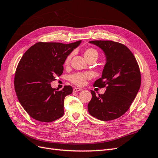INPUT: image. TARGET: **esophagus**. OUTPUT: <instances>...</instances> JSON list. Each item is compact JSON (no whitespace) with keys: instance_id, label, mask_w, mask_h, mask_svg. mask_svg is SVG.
<instances>
[{"instance_id":"1","label":"esophagus","mask_w":158,"mask_h":158,"mask_svg":"<svg viewBox=\"0 0 158 158\" xmlns=\"http://www.w3.org/2000/svg\"><path fill=\"white\" fill-rule=\"evenodd\" d=\"M81 90H82L81 88H74L73 89V92H74V93H76V92H79V91H81Z\"/></svg>"}]
</instances>
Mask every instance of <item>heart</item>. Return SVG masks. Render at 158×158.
<instances>
[{"label":"heart","mask_w":158,"mask_h":158,"mask_svg":"<svg viewBox=\"0 0 158 158\" xmlns=\"http://www.w3.org/2000/svg\"><path fill=\"white\" fill-rule=\"evenodd\" d=\"M84 55L86 60L89 59V58H92V57H96V58H98V52L96 50L93 48H88L84 51ZM71 58L72 54L69 55L66 57L64 60L65 65H68L70 63ZM91 77H92V73H89V72H86V73H78L71 75L70 80L72 82L76 85H83L85 83L86 80L90 78Z\"/></svg>","instance_id":"heart-1"}]
</instances>
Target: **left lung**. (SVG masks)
Segmentation results:
<instances>
[{"instance_id": "left-lung-1", "label": "left lung", "mask_w": 158, "mask_h": 158, "mask_svg": "<svg viewBox=\"0 0 158 158\" xmlns=\"http://www.w3.org/2000/svg\"><path fill=\"white\" fill-rule=\"evenodd\" d=\"M106 55L102 77L94 86L106 87L103 94L92 98L88 106L91 115L101 121H111L125 114L135 99L141 84V74L136 58L127 47L113 41H91Z\"/></svg>"}]
</instances>
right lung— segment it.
Listing matches in <instances>:
<instances>
[{
  "instance_id": "1",
  "label": "right lung",
  "mask_w": 158,
  "mask_h": 158,
  "mask_svg": "<svg viewBox=\"0 0 158 158\" xmlns=\"http://www.w3.org/2000/svg\"><path fill=\"white\" fill-rule=\"evenodd\" d=\"M81 41L38 42L22 56L16 70L14 88L19 102L33 118L49 123L64 114V100L73 88L65 85L56 91L51 82L63 74L66 58Z\"/></svg>"
}]
</instances>
